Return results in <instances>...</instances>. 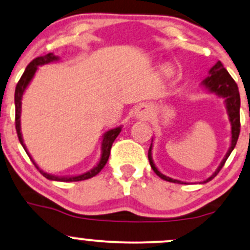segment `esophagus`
<instances>
[{
	"label": "esophagus",
	"mask_w": 250,
	"mask_h": 250,
	"mask_svg": "<svg viewBox=\"0 0 250 250\" xmlns=\"http://www.w3.org/2000/svg\"><path fill=\"white\" fill-rule=\"evenodd\" d=\"M135 116L137 117V119H147L149 116V107L146 104H141L139 105L136 109V111H135Z\"/></svg>",
	"instance_id": "34e87169"
}]
</instances>
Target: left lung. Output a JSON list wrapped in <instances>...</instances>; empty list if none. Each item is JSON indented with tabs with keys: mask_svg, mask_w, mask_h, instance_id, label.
Instances as JSON below:
<instances>
[{
	"mask_svg": "<svg viewBox=\"0 0 250 250\" xmlns=\"http://www.w3.org/2000/svg\"><path fill=\"white\" fill-rule=\"evenodd\" d=\"M201 85L208 89L209 93H213L216 96L222 97L225 100V104L227 109V114H228L229 122H230V128H231V140H230V147H229L228 151H227L226 156L223 157V160L221 161L220 166L217 167L216 170L214 171L213 175L208 177L207 180L202 181L200 183H207L210 180H213L219 171L222 169L223 166L227 161V159L229 157V155L231 154L233 149L236 146L237 139H239L240 135V94H239V88H237L236 82L234 81L233 77L229 75V73L227 69L223 67V64L220 61L216 62V64L213 65L209 70V75L201 82ZM151 150H153V140H151L150 148L148 150V159L149 163H150L151 168L155 171V174L159 177H161L162 180L168 181V182H174V183H187L182 182V181L171 179V177L166 176L163 175L159 169L156 168L155 163L153 161V157H151Z\"/></svg>",
	"mask_w": 250,
	"mask_h": 250,
	"instance_id": "obj_1",
	"label": "left lung"
}]
</instances>
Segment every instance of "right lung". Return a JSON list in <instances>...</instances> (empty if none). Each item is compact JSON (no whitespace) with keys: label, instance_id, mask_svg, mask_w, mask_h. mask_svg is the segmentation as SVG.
I'll return each instance as SVG.
<instances>
[{"label":"right lung","instance_id":"obj_1","mask_svg":"<svg viewBox=\"0 0 250 250\" xmlns=\"http://www.w3.org/2000/svg\"><path fill=\"white\" fill-rule=\"evenodd\" d=\"M59 59H60L59 56H55L53 53H49L44 56L36 57V59H34L33 61H31L29 64L27 65L23 75L21 76V79H20V81H19V83H17L16 89H15V127H16V131H17V136H19L20 142H21L22 147L24 148L25 153L28 154V156L30 157V160L33 161L34 165H35V167L39 169L40 173H41L43 176L45 177V179L51 180V181H60V182H75V181H83V180L90 179V177L95 176V175H97L100 171L102 170V168L104 167L105 163H107V161H108L109 155H110L111 146H113V143H114V141H115L116 137L119 136V134L121 133L122 127L113 128L103 134L102 142H101V157H100V161L97 162V165L95 166V167L91 168L90 170L85 171V173L80 174V175H71V176H56V175L45 173V171H43L42 169L36 165L35 161L33 160V157H31L30 154L28 153L27 147H25V145L23 143V137H22V133H21L22 96H23L25 89H27L28 85H29V83L31 82V80H33V77H34V75H35V73L37 71V69H39L40 65L48 64V63H50V62L59 61Z\"/></svg>","mask_w":250,"mask_h":250}]
</instances>
